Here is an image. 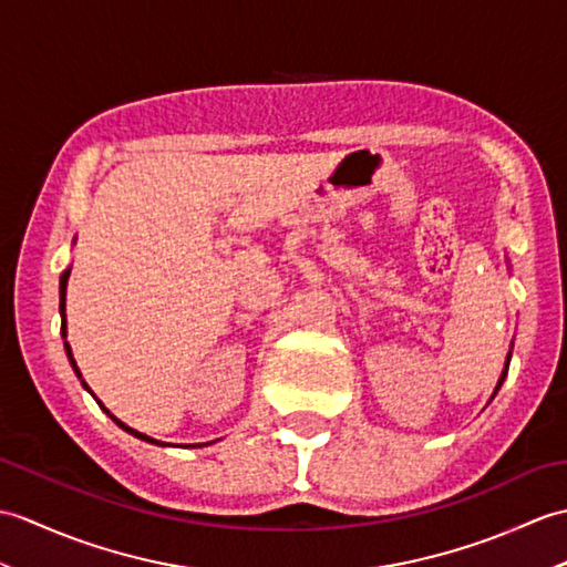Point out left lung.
Listing matches in <instances>:
<instances>
[{"mask_svg": "<svg viewBox=\"0 0 567 567\" xmlns=\"http://www.w3.org/2000/svg\"><path fill=\"white\" fill-rule=\"evenodd\" d=\"M509 360H512V346H509V352H507V358H505V370H503V374H499V379H497V384H495V391H493L491 401L495 399V393L499 391V386H503V381H505V377H507V367H509Z\"/></svg>", "mask_w": 567, "mask_h": 567, "instance_id": "left-lung-1", "label": "left lung"}]
</instances>
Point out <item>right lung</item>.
Wrapping results in <instances>:
<instances>
[{
  "mask_svg": "<svg viewBox=\"0 0 567 567\" xmlns=\"http://www.w3.org/2000/svg\"><path fill=\"white\" fill-rule=\"evenodd\" d=\"M70 270L72 268H68L64 270L62 275H60V319H62V328H60V333H62V340H64V350H68V358H70V364H72V370H74V374L82 379V372H79V367H76V362H74V358H72V348H70V343H68V316H64V297H68V280H70ZM82 386L91 393V389H89V384L86 381L82 379ZM91 396H94V393H91ZM96 399V396H94ZM96 403L103 408V403L96 399ZM105 411V408H103ZM105 415H109L113 423L117 425V427H123L127 434H133V437H137V440H142V442H150V444H156V446H171V444H166V442H159V440H154V437H150V434H144V432H137V430H133V427H127L123 420H117L115 415H111V411H105ZM207 444H213V442H205V444H186V450L188 446H207ZM178 446V444H176ZM183 446V444H181Z\"/></svg>",
  "mask_w": 567,
  "mask_h": 567,
  "instance_id": "1",
  "label": "right lung"
}]
</instances>
